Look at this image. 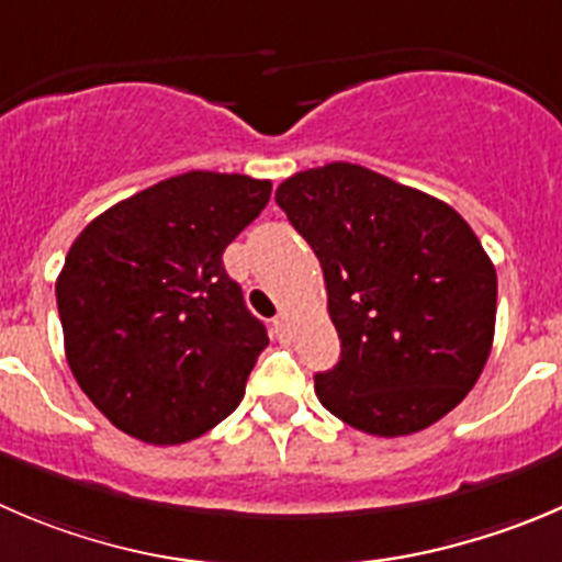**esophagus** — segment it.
<instances>
[{"instance_id": "esophagus-1", "label": "esophagus", "mask_w": 562, "mask_h": 562, "mask_svg": "<svg viewBox=\"0 0 562 562\" xmlns=\"http://www.w3.org/2000/svg\"><path fill=\"white\" fill-rule=\"evenodd\" d=\"M274 335H277V340H280V342L291 340V326H288L285 315H277V318H274Z\"/></svg>"}]
</instances>
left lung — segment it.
<instances>
[{
    "instance_id": "left-lung-1",
    "label": "left lung",
    "mask_w": 562,
    "mask_h": 562,
    "mask_svg": "<svg viewBox=\"0 0 562 562\" xmlns=\"http://www.w3.org/2000/svg\"><path fill=\"white\" fill-rule=\"evenodd\" d=\"M274 198L321 260L340 337V362L315 373L318 401L373 437L453 412L497 318V271L459 211L346 161L296 172Z\"/></svg>"
}]
</instances>
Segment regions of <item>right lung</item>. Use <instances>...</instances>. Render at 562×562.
<instances>
[{
    "label": "right lung",
    "mask_w": 562,
    "mask_h": 562,
    "mask_svg": "<svg viewBox=\"0 0 562 562\" xmlns=\"http://www.w3.org/2000/svg\"><path fill=\"white\" fill-rule=\"evenodd\" d=\"M269 198L271 181L192 170L79 233L57 277L65 357L114 428L183 445L241 403L269 335L222 252Z\"/></svg>",
    "instance_id": "add662e5"
}]
</instances>
